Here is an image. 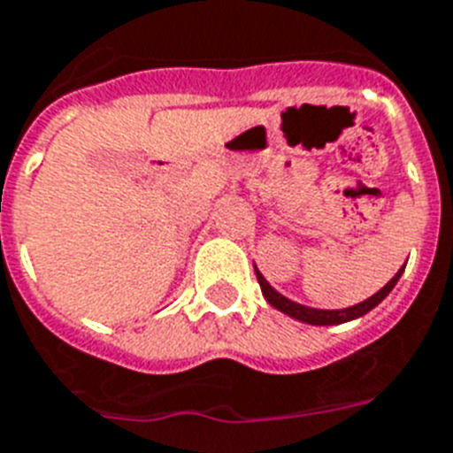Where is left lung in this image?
Masks as SVG:
<instances>
[{
    "instance_id": "8db88e82",
    "label": "left lung",
    "mask_w": 453,
    "mask_h": 453,
    "mask_svg": "<svg viewBox=\"0 0 453 453\" xmlns=\"http://www.w3.org/2000/svg\"><path fill=\"white\" fill-rule=\"evenodd\" d=\"M405 270V267H403ZM403 270L395 272V277L388 281V284L384 286L381 290H377L372 297H367V300H363V303L354 304V307H347V310H314V307H304V304H297L293 303V300H288V297H284L281 293H277V290L272 288L267 281H265V277L260 274L258 270H256V277H258V284H260V290H263L265 300L274 307V310L284 311V314L293 316V319H297V321L303 323H311V326H337V323H347V321H354V319H358V316L367 314L370 310H374L377 304L384 300L388 293L393 290V286L398 284L400 274H403Z\"/></svg>"
}]
</instances>
